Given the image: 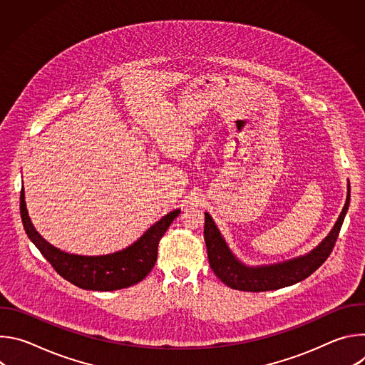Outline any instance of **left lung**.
Segmentation results:
<instances>
[{"label":"left lung","instance_id":"obj_1","mask_svg":"<svg viewBox=\"0 0 365 365\" xmlns=\"http://www.w3.org/2000/svg\"><path fill=\"white\" fill-rule=\"evenodd\" d=\"M346 200L331 232L312 251L274 264L248 266L231 251L212 217L205 212L203 237L207 250L210 264L217 277L231 289L244 292L277 290L299 283L317 272L329 257L339 235L342 222L349 206V182Z\"/></svg>","mask_w":365,"mask_h":365}]
</instances>
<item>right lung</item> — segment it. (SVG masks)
I'll return each instance as SVG.
<instances>
[{
	"instance_id": "right-lung-1",
	"label": "right lung",
	"mask_w": 365,
	"mask_h": 365,
	"mask_svg": "<svg viewBox=\"0 0 365 365\" xmlns=\"http://www.w3.org/2000/svg\"><path fill=\"white\" fill-rule=\"evenodd\" d=\"M24 199V189H21L20 214L30 241L65 280L81 289L98 292L125 289L141 282L158 262L160 238L180 214V210L170 211L153 224L137 241L120 251L103 255H81L62 251L46 241L36 231Z\"/></svg>"
}]
</instances>
